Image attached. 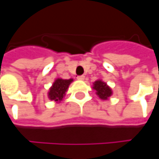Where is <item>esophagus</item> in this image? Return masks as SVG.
I'll use <instances>...</instances> for the list:
<instances>
[{"mask_svg": "<svg viewBox=\"0 0 159 159\" xmlns=\"http://www.w3.org/2000/svg\"><path fill=\"white\" fill-rule=\"evenodd\" d=\"M77 79H78L79 80H85V76H84V75H81V76H78L77 77Z\"/></svg>", "mask_w": 159, "mask_h": 159, "instance_id": "1", "label": "esophagus"}]
</instances>
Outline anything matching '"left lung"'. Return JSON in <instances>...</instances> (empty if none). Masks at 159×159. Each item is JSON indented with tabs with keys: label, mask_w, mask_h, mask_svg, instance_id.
<instances>
[{
	"label": "left lung",
	"mask_w": 159,
	"mask_h": 159,
	"mask_svg": "<svg viewBox=\"0 0 159 159\" xmlns=\"http://www.w3.org/2000/svg\"><path fill=\"white\" fill-rule=\"evenodd\" d=\"M93 89H95V94L102 100H108V98L112 95L111 89L102 80H98L93 83Z\"/></svg>",
	"instance_id": "obj_1"
}]
</instances>
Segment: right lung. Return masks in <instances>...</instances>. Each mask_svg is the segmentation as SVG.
<instances>
[{
    "mask_svg": "<svg viewBox=\"0 0 159 159\" xmlns=\"http://www.w3.org/2000/svg\"><path fill=\"white\" fill-rule=\"evenodd\" d=\"M73 81L72 79L69 80H64V79H57L51 88L48 90V96L51 101L56 102H60L63 100V98L65 95V93L67 92L68 88L70 84Z\"/></svg>",
    "mask_w": 159,
    "mask_h": 159,
    "instance_id": "1",
    "label": "right lung"
}]
</instances>
